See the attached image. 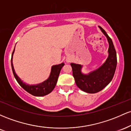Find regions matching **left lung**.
Wrapping results in <instances>:
<instances>
[{"instance_id": "1", "label": "left lung", "mask_w": 131, "mask_h": 131, "mask_svg": "<svg viewBox=\"0 0 131 131\" xmlns=\"http://www.w3.org/2000/svg\"><path fill=\"white\" fill-rule=\"evenodd\" d=\"M109 43L108 56L97 69L85 74L82 72L83 66L71 63L72 73L76 85L80 90L89 93H95L102 90L112 80L117 66L116 52L111 39L102 28L100 26Z\"/></svg>"}]
</instances>
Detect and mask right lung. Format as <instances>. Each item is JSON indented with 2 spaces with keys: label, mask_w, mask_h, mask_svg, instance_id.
<instances>
[{
  "label": "right lung",
  "mask_w": 131,
  "mask_h": 131,
  "mask_svg": "<svg viewBox=\"0 0 131 131\" xmlns=\"http://www.w3.org/2000/svg\"><path fill=\"white\" fill-rule=\"evenodd\" d=\"M14 51L15 48L12 52V69L14 77L15 78L16 80H17V82L19 83V85L25 90H26V92H28L29 93L33 95V96H43L51 93L56 86L57 82H58L59 75L61 69L64 66V63H61V64H58V65L52 66V67H51L49 77L45 81L42 82V83H39V84L29 85L25 83L23 80H21V79L17 75L15 71L14 65H13V55H14Z\"/></svg>",
  "instance_id": "obj_1"
}]
</instances>
